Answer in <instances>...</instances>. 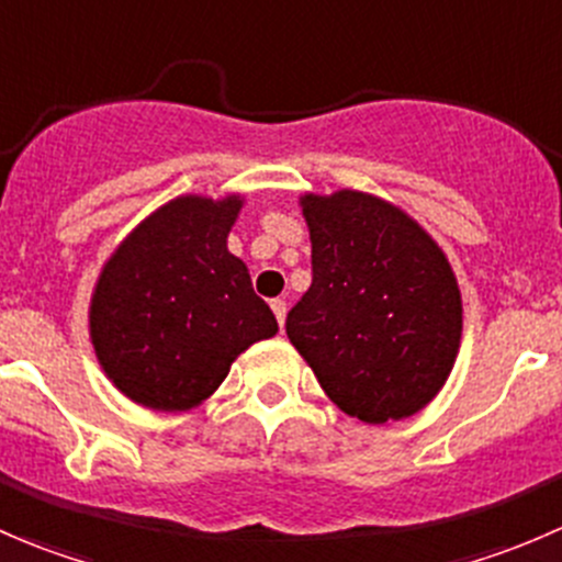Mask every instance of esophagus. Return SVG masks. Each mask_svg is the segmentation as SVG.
<instances>
[{
    "mask_svg": "<svg viewBox=\"0 0 562 562\" xmlns=\"http://www.w3.org/2000/svg\"><path fill=\"white\" fill-rule=\"evenodd\" d=\"M271 310H274L277 323H280V328H282V323H285V315H288V304L282 302V299H271Z\"/></svg>",
    "mask_w": 562,
    "mask_h": 562,
    "instance_id": "1",
    "label": "esophagus"
}]
</instances>
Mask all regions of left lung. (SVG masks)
Returning a JSON list of instances; mask_svg holds the SVG:
<instances>
[{
  "label": "left lung",
  "instance_id": "left-lung-1",
  "mask_svg": "<svg viewBox=\"0 0 562 562\" xmlns=\"http://www.w3.org/2000/svg\"><path fill=\"white\" fill-rule=\"evenodd\" d=\"M302 212L313 285L288 313V339L348 416H413L443 389L462 337V299L443 249L367 192L304 195Z\"/></svg>",
  "mask_w": 562,
  "mask_h": 562
}]
</instances>
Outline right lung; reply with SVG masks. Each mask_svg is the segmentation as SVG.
Here are the masks:
<instances>
[{
  "mask_svg": "<svg viewBox=\"0 0 562 562\" xmlns=\"http://www.w3.org/2000/svg\"><path fill=\"white\" fill-rule=\"evenodd\" d=\"M241 198L181 195L157 209L103 266L89 331L113 386L151 411H187L277 317L228 252Z\"/></svg>",
  "mask_w": 562,
  "mask_h": 562,
  "instance_id": "1",
  "label": "right lung"
}]
</instances>
